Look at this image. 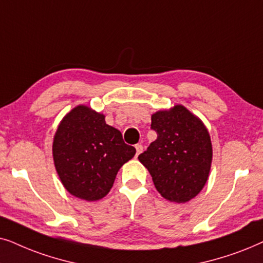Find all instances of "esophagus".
<instances>
[{
    "mask_svg": "<svg viewBox=\"0 0 263 263\" xmlns=\"http://www.w3.org/2000/svg\"><path fill=\"white\" fill-rule=\"evenodd\" d=\"M136 150H137V153H136V156H138L139 154L143 152V145L142 144H137V145H136Z\"/></svg>",
    "mask_w": 263,
    "mask_h": 263,
    "instance_id": "esophagus-1",
    "label": "esophagus"
}]
</instances>
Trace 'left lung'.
I'll list each match as a JSON object with an SVG mask.
<instances>
[{
  "label": "left lung",
  "mask_w": 263,
  "mask_h": 263,
  "mask_svg": "<svg viewBox=\"0 0 263 263\" xmlns=\"http://www.w3.org/2000/svg\"><path fill=\"white\" fill-rule=\"evenodd\" d=\"M156 141L138 160L148 168L156 190L170 202L196 197L208 180L213 149L207 127L184 106L152 115Z\"/></svg>",
  "instance_id": "left-lung-1"
}]
</instances>
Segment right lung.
Masks as SVG:
<instances>
[{
    "instance_id": "add662e5",
    "label": "right lung",
    "mask_w": 263,
    "mask_h": 263,
    "mask_svg": "<svg viewBox=\"0 0 263 263\" xmlns=\"http://www.w3.org/2000/svg\"><path fill=\"white\" fill-rule=\"evenodd\" d=\"M135 154L121 132L87 106H77L66 114L52 142L54 164L62 185L71 195L89 202L110 191L118 171Z\"/></svg>"
}]
</instances>
